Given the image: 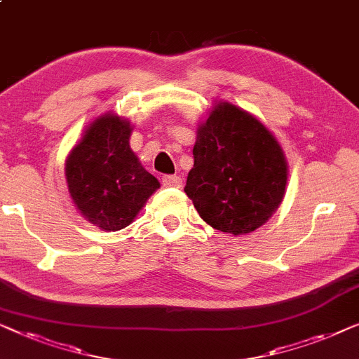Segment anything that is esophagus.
<instances>
[{"label": "esophagus", "instance_id": "34e87169", "mask_svg": "<svg viewBox=\"0 0 359 359\" xmlns=\"http://www.w3.org/2000/svg\"><path fill=\"white\" fill-rule=\"evenodd\" d=\"M163 185L164 187H180L182 179L179 175H163Z\"/></svg>", "mask_w": 359, "mask_h": 359}]
</instances>
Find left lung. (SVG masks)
Instances as JSON below:
<instances>
[{
  "label": "left lung",
  "instance_id": "obj_1",
  "mask_svg": "<svg viewBox=\"0 0 359 359\" xmlns=\"http://www.w3.org/2000/svg\"><path fill=\"white\" fill-rule=\"evenodd\" d=\"M287 163L278 141L254 115L218 102L196 130L185 194L201 219L229 234H249L281 205Z\"/></svg>",
  "mask_w": 359,
  "mask_h": 359
}]
</instances>
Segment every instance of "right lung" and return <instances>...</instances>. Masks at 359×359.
Wrapping results in <instances>:
<instances>
[{
  "mask_svg": "<svg viewBox=\"0 0 359 359\" xmlns=\"http://www.w3.org/2000/svg\"><path fill=\"white\" fill-rule=\"evenodd\" d=\"M128 120L105 114L86 128L65 164L68 191L79 213L102 231H120L159 189L130 148Z\"/></svg>",
  "mask_w": 359,
  "mask_h": 359,
  "instance_id": "add662e5",
  "label": "right lung"
}]
</instances>
